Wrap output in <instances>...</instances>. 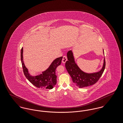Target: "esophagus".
Here are the masks:
<instances>
[{
    "label": "esophagus",
    "mask_w": 123,
    "mask_h": 123,
    "mask_svg": "<svg viewBox=\"0 0 123 123\" xmlns=\"http://www.w3.org/2000/svg\"><path fill=\"white\" fill-rule=\"evenodd\" d=\"M67 60V58L66 57V56H64L63 57V59H62V62L63 63H65V62Z\"/></svg>",
    "instance_id": "1"
}]
</instances>
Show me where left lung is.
Returning a JSON list of instances; mask_svg holds the SVG:
<instances>
[{"label": "left lung", "instance_id": "1", "mask_svg": "<svg viewBox=\"0 0 123 123\" xmlns=\"http://www.w3.org/2000/svg\"><path fill=\"white\" fill-rule=\"evenodd\" d=\"M67 56L68 60L65 62V68L71 76L73 82L77 86L84 88L92 86L99 80L105 69V58H104L103 66L99 72L89 74L82 71L75 63L72 51H68Z\"/></svg>", "mask_w": 123, "mask_h": 123}]
</instances>
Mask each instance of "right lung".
Returning a JSON list of instances; mask_svg holds the SVG:
<instances>
[{"label":"right lung","mask_w":123,"mask_h":123,"mask_svg":"<svg viewBox=\"0 0 123 123\" xmlns=\"http://www.w3.org/2000/svg\"><path fill=\"white\" fill-rule=\"evenodd\" d=\"M23 48L21 50V60L22 63L23 72L27 79L34 86L43 89H51L57 83V76L56 69L58 65H60L63 57L55 59L51 64L49 67L42 74L32 76L30 75L28 69L25 67L23 61Z\"/></svg>","instance_id":"right-lung-1"}]
</instances>
